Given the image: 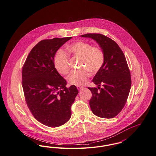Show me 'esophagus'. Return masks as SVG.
Returning a JSON list of instances; mask_svg holds the SVG:
<instances>
[{
    "label": "esophagus",
    "mask_w": 156,
    "mask_h": 156,
    "mask_svg": "<svg viewBox=\"0 0 156 156\" xmlns=\"http://www.w3.org/2000/svg\"><path fill=\"white\" fill-rule=\"evenodd\" d=\"M76 87H77V89H78V90H81V89L83 88V87H81V86H77Z\"/></svg>",
    "instance_id": "esophagus-1"
}]
</instances>
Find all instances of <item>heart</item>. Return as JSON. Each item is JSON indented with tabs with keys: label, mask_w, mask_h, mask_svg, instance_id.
Here are the masks:
<instances>
[{
	"label": "heart",
	"mask_w": 156,
	"mask_h": 156,
	"mask_svg": "<svg viewBox=\"0 0 156 156\" xmlns=\"http://www.w3.org/2000/svg\"><path fill=\"white\" fill-rule=\"evenodd\" d=\"M68 51L74 56L81 58V67L85 68L71 73L67 77L68 83L73 85H85L89 78V71L98 72L104 64L105 56L102 49L98 45L92 46L89 43L78 41L70 45ZM54 65L56 70L62 75H67L70 70L69 56L64 50L59 49L54 58ZM86 69H85V68Z\"/></svg>",
	"instance_id": "heart-1"
}]
</instances>
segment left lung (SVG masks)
I'll use <instances>...</instances> for the list:
<instances>
[{
	"label": "left lung",
	"mask_w": 156,
	"mask_h": 156,
	"mask_svg": "<svg viewBox=\"0 0 156 156\" xmlns=\"http://www.w3.org/2000/svg\"><path fill=\"white\" fill-rule=\"evenodd\" d=\"M81 37L95 40L102 49L104 64L92 81L97 88H88L92 92L89 105L92 112L102 118L110 119L122 110L129 96L132 80L125 56L118 44L103 34L88 33ZM102 84L103 88L100 87Z\"/></svg>",
	"instance_id": "obj_1"
}]
</instances>
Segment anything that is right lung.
<instances>
[{
  "mask_svg": "<svg viewBox=\"0 0 156 156\" xmlns=\"http://www.w3.org/2000/svg\"><path fill=\"white\" fill-rule=\"evenodd\" d=\"M72 37L40 41L31 50L22 71L25 101L33 116L45 126L59 127L71 116V106L78 94L76 86L66 87V80L54 67L59 48Z\"/></svg>",
  "mask_w": 156,
  "mask_h": 156,
  "instance_id": "1",
  "label": "right lung"
}]
</instances>
